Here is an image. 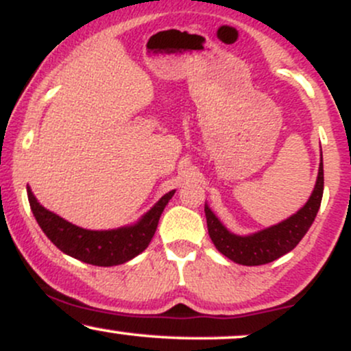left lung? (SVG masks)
<instances>
[{
	"instance_id": "1",
	"label": "left lung",
	"mask_w": 351,
	"mask_h": 351,
	"mask_svg": "<svg viewBox=\"0 0 351 351\" xmlns=\"http://www.w3.org/2000/svg\"><path fill=\"white\" fill-rule=\"evenodd\" d=\"M322 195H324V160H320L317 183L312 196L297 215L282 221L276 226L256 232V234L241 237L231 234L219 223V219L213 215L211 209L204 206L209 237H211L217 251L237 264L263 265L272 263L284 254L291 252L300 243V239L305 236V232L308 231L313 219H315L322 203Z\"/></svg>"
}]
</instances>
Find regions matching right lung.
<instances>
[{"instance_id": "1", "label": "right lung", "mask_w": 351, "mask_h": 351, "mask_svg": "<svg viewBox=\"0 0 351 351\" xmlns=\"http://www.w3.org/2000/svg\"><path fill=\"white\" fill-rule=\"evenodd\" d=\"M173 195H175V189L167 193L134 226L114 229V231H90V229L75 226L54 213L47 211L38 203L31 189L27 188L29 206L44 234L67 256H72L82 263L100 265V267L123 264L143 252L150 244L158 226L160 216Z\"/></svg>"}]
</instances>
